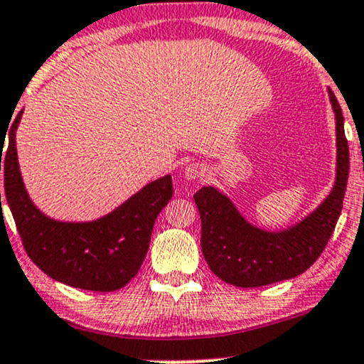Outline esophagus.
<instances>
[{
    "mask_svg": "<svg viewBox=\"0 0 364 364\" xmlns=\"http://www.w3.org/2000/svg\"><path fill=\"white\" fill-rule=\"evenodd\" d=\"M183 176L188 181H193V179H198L203 176V168L200 164H188L185 169H183Z\"/></svg>",
    "mask_w": 364,
    "mask_h": 364,
    "instance_id": "34e87169",
    "label": "esophagus"
}]
</instances>
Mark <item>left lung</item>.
<instances>
[{"label":"left lung","instance_id":"1","mask_svg":"<svg viewBox=\"0 0 364 364\" xmlns=\"http://www.w3.org/2000/svg\"><path fill=\"white\" fill-rule=\"evenodd\" d=\"M328 99L336 118V181L320 205L299 223L281 231H267L248 223L235 202L215 186H203L195 193L202 219V253L212 272L224 282L260 287L298 277L327 246L341 215L349 178L344 116L330 89Z\"/></svg>","mask_w":364,"mask_h":364}]
</instances>
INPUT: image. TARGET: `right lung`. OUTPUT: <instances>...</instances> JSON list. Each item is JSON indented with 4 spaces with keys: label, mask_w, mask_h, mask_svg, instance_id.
Instances as JSON below:
<instances>
[{
    "label": "right lung",
    "mask_w": 364,
    "mask_h": 364,
    "mask_svg": "<svg viewBox=\"0 0 364 364\" xmlns=\"http://www.w3.org/2000/svg\"><path fill=\"white\" fill-rule=\"evenodd\" d=\"M22 114L23 109L8 128L6 152V135L0 136V171L25 252L44 274L66 286L99 292L127 286L145 260L159 212L173 196L171 174L145 185L99 219H53L32 202L20 173L15 136Z\"/></svg>",
    "instance_id": "right-lung-1"
}]
</instances>
